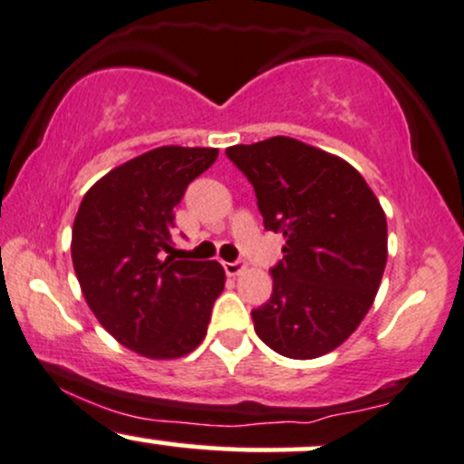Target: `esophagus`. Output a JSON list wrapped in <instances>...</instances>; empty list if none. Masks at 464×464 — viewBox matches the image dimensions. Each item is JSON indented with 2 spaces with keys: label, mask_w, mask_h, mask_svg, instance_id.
Masks as SVG:
<instances>
[{
  "label": "esophagus",
  "mask_w": 464,
  "mask_h": 464,
  "mask_svg": "<svg viewBox=\"0 0 464 464\" xmlns=\"http://www.w3.org/2000/svg\"><path fill=\"white\" fill-rule=\"evenodd\" d=\"M223 269H226L227 276L234 277V276L241 274V271L245 269V265L241 263V260H237V263H223Z\"/></svg>",
  "instance_id": "obj_1"
}]
</instances>
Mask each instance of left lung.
I'll return each instance as SVG.
<instances>
[{
    "label": "left lung",
    "mask_w": 464,
    "mask_h": 464,
    "mask_svg": "<svg viewBox=\"0 0 464 464\" xmlns=\"http://www.w3.org/2000/svg\"><path fill=\"white\" fill-rule=\"evenodd\" d=\"M226 154L252 182L265 230L285 237L274 293L252 310L265 345L308 361L350 339L372 308L386 266V217L343 158L274 136Z\"/></svg>",
    "instance_id": "8db88e82"
}]
</instances>
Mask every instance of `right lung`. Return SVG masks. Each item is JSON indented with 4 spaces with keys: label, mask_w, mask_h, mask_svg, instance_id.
Segmentation results:
<instances>
[{
    "label": "right lung",
    "mask_w": 464,
    "mask_h": 464,
    "mask_svg": "<svg viewBox=\"0 0 464 464\" xmlns=\"http://www.w3.org/2000/svg\"><path fill=\"white\" fill-rule=\"evenodd\" d=\"M217 156L215 147H156L97 179L75 215L71 258L82 295L114 339L145 358L193 352L226 285L217 260L167 256L173 208Z\"/></svg>",
    "instance_id": "right-lung-1"
}]
</instances>
